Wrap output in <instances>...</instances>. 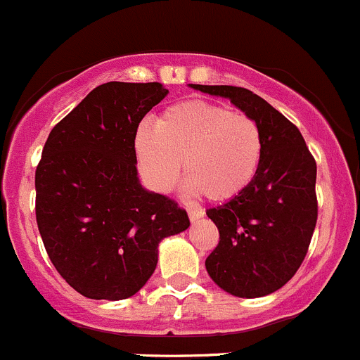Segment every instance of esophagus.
Listing matches in <instances>:
<instances>
[{"label": "esophagus", "mask_w": 360, "mask_h": 360, "mask_svg": "<svg viewBox=\"0 0 360 360\" xmlns=\"http://www.w3.org/2000/svg\"><path fill=\"white\" fill-rule=\"evenodd\" d=\"M188 216H190L191 223H195V221L202 219V217L205 216V212H203L202 209H190V210H188Z\"/></svg>", "instance_id": "1"}]
</instances>
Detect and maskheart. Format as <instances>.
Returning a JSON list of instances; mask_svg holds the SVG:
<instances>
[{
	"label": "heart",
	"mask_w": 360,
	"mask_h": 360,
	"mask_svg": "<svg viewBox=\"0 0 360 360\" xmlns=\"http://www.w3.org/2000/svg\"><path fill=\"white\" fill-rule=\"evenodd\" d=\"M141 174L153 190H172L181 176L193 195L210 202L238 197L256 177L263 136L256 120L205 101H183L167 108L157 123H141L134 134Z\"/></svg>",
	"instance_id": "heart-1"
}]
</instances>
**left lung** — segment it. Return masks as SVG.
I'll return each instance as SVG.
<instances>
[{
  "instance_id": "obj_1",
  "label": "left lung",
  "mask_w": 360,
  "mask_h": 360,
  "mask_svg": "<svg viewBox=\"0 0 360 360\" xmlns=\"http://www.w3.org/2000/svg\"><path fill=\"white\" fill-rule=\"evenodd\" d=\"M190 86L230 99L261 129L263 157L252 183L238 197L207 209L219 230V244L205 268L233 296H266L288 284L307 256L317 223V163L297 127L250 90Z\"/></svg>"
}]
</instances>
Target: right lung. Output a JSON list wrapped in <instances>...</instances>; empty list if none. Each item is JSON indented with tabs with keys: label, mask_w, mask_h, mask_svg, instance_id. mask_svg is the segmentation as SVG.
<instances>
[{
	"label": "right lung",
	"mask_w": 360,
	"mask_h": 360,
	"mask_svg": "<svg viewBox=\"0 0 360 360\" xmlns=\"http://www.w3.org/2000/svg\"><path fill=\"white\" fill-rule=\"evenodd\" d=\"M169 94L162 83L96 86L50 132L36 167V221L50 261L90 300L134 296L158 244L190 226L186 210L137 177L134 134Z\"/></svg>",
	"instance_id": "right-lung-1"
}]
</instances>
